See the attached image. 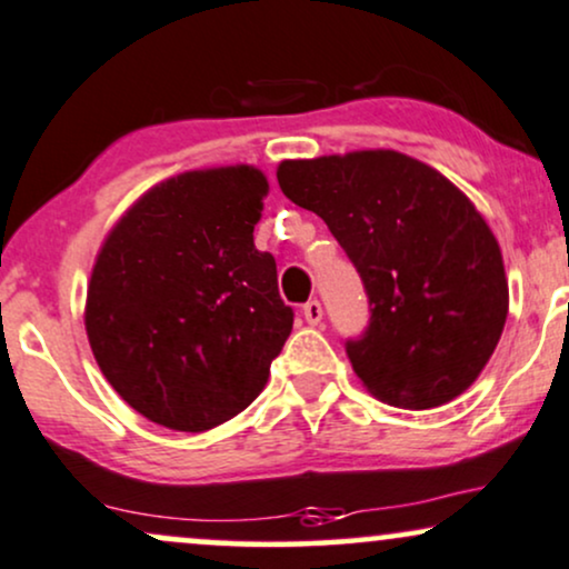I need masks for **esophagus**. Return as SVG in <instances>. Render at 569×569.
<instances>
[{"instance_id":"34e87169","label":"esophagus","mask_w":569,"mask_h":569,"mask_svg":"<svg viewBox=\"0 0 569 569\" xmlns=\"http://www.w3.org/2000/svg\"><path fill=\"white\" fill-rule=\"evenodd\" d=\"M302 315H305L307 323L318 326L320 320H323V305H320L318 299H310V302H307V305L302 307Z\"/></svg>"}]
</instances>
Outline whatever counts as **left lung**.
Wrapping results in <instances>:
<instances>
[{
    "label": "left lung",
    "mask_w": 569,
    "mask_h": 569,
    "mask_svg": "<svg viewBox=\"0 0 569 569\" xmlns=\"http://www.w3.org/2000/svg\"><path fill=\"white\" fill-rule=\"evenodd\" d=\"M278 184L360 272L371 320L345 347L362 387L410 410L467 392L509 312L501 249L475 203L397 150L283 161Z\"/></svg>",
    "instance_id": "left-lung-1"
}]
</instances>
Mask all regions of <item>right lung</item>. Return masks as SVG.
I'll use <instances>...</instances> for the list:
<instances>
[{
  "mask_svg": "<svg viewBox=\"0 0 569 569\" xmlns=\"http://www.w3.org/2000/svg\"><path fill=\"white\" fill-rule=\"evenodd\" d=\"M267 188L246 163L177 174L102 243L87 289L89 347L108 385L153 423L207 432L238 416L289 339L276 259L254 246Z\"/></svg>",
  "mask_w": 569,
  "mask_h": 569,
  "instance_id": "1",
  "label": "right lung"
}]
</instances>
